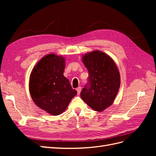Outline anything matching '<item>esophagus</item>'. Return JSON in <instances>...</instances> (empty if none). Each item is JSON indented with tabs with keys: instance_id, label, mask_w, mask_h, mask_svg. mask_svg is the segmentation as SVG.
<instances>
[{
	"instance_id": "1",
	"label": "esophagus",
	"mask_w": 156,
	"mask_h": 156,
	"mask_svg": "<svg viewBox=\"0 0 156 156\" xmlns=\"http://www.w3.org/2000/svg\"><path fill=\"white\" fill-rule=\"evenodd\" d=\"M76 90H77V94H80V92H81V87H78V88H77V89H76Z\"/></svg>"
}]
</instances>
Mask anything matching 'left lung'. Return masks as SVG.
<instances>
[{"label": "left lung", "mask_w": 156, "mask_h": 156, "mask_svg": "<svg viewBox=\"0 0 156 156\" xmlns=\"http://www.w3.org/2000/svg\"><path fill=\"white\" fill-rule=\"evenodd\" d=\"M82 59L88 77L81 98L92 109L102 111L112 104L119 92V71L110 56L100 51L87 53Z\"/></svg>", "instance_id": "obj_1"}]
</instances>
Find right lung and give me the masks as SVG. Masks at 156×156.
I'll use <instances>...</instances> for the list:
<instances>
[{"instance_id":"add662e5","label":"right lung","mask_w":156,"mask_h":156,"mask_svg":"<svg viewBox=\"0 0 156 156\" xmlns=\"http://www.w3.org/2000/svg\"><path fill=\"white\" fill-rule=\"evenodd\" d=\"M64 58L49 54L37 62L30 74L29 90L33 101L53 116L62 113L77 94L64 76Z\"/></svg>"}]
</instances>
